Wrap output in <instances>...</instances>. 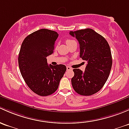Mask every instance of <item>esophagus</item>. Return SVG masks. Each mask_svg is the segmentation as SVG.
Returning <instances> with one entry per match:
<instances>
[{
	"label": "esophagus",
	"instance_id": "1",
	"mask_svg": "<svg viewBox=\"0 0 129 129\" xmlns=\"http://www.w3.org/2000/svg\"><path fill=\"white\" fill-rule=\"evenodd\" d=\"M66 70H67V71H71V70H73V68L70 66H66Z\"/></svg>",
	"mask_w": 129,
	"mask_h": 129
}]
</instances>
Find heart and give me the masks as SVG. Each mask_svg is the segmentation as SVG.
I'll return each mask as SVG.
<instances>
[{
	"label": "heart",
	"instance_id": "1",
	"mask_svg": "<svg viewBox=\"0 0 129 129\" xmlns=\"http://www.w3.org/2000/svg\"><path fill=\"white\" fill-rule=\"evenodd\" d=\"M74 42V41L72 40H66V44L68 45L69 43H72V42Z\"/></svg>",
	"mask_w": 129,
	"mask_h": 129
}]
</instances>
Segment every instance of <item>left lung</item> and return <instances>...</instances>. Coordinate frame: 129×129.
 Instances as JSON below:
<instances>
[{
    "label": "left lung",
    "instance_id": "1",
    "mask_svg": "<svg viewBox=\"0 0 129 129\" xmlns=\"http://www.w3.org/2000/svg\"><path fill=\"white\" fill-rule=\"evenodd\" d=\"M78 40L80 58L87 61L85 71L74 69L71 84L82 95H91L100 91L107 80L112 64L108 43L104 37L91 28L70 31Z\"/></svg>",
    "mask_w": 129,
    "mask_h": 129
}]
</instances>
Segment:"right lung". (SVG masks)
<instances>
[{
  "label": "right lung",
  "instance_id": "right-lung-1",
  "mask_svg": "<svg viewBox=\"0 0 129 129\" xmlns=\"http://www.w3.org/2000/svg\"><path fill=\"white\" fill-rule=\"evenodd\" d=\"M58 33L40 29L28 35L18 55L20 71L29 88L41 96L55 92L66 70L64 64L48 65L46 57L53 53Z\"/></svg>",
  "mask_w": 129,
  "mask_h": 129
}]
</instances>
